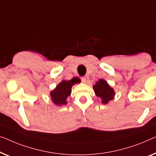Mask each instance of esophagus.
Returning <instances> with one entry per match:
<instances>
[{
	"mask_svg": "<svg viewBox=\"0 0 156 156\" xmlns=\"http://www.w3.org/2000/svg\"><path fill=\"white\" fill-rule=\"evenodd\" d=\"M82 81L84 83H88L89 82V78L88 77H83Z\"/></svg>",
	"mask_w": 156,
	"mask_h": 156,
	"instance_id": "obj_1",
	"label": "esophagus"
}]
</instances>
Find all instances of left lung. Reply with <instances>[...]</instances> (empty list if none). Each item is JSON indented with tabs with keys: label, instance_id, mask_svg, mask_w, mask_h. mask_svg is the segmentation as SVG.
I'll list each match as a JSON object with an SVG mask.
<instances>
[{
	"label": "left lung",
	"instance_id": "obj_1",
	"mask_svg": "<svg viewBox=\"0 0 156 156\" xmlns=\"http://www.w3.org/2000/svg\"><path fill=\"white\" fill-rule=\"evenodd\" d=\"M93 90L95 95L101 99L102 104L106 105L115 98V90L104 79H100L96 81L95 85H93Z\"/></svg>",
	"mask_w": 156,
	"mask_h": 156
}]
</instances>
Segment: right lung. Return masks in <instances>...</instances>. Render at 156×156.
<instances>
[{
  "mask_svg": "<svg viewBox=\"0 0 156 156\" xmlns=\"http://www.w3.org/2000/svg\"><path fill=\"white\" fill-rule=\"evenodd\" d=\"M80 83V79L73 78L70 80H63L53 90L50 92L51 102L56 106L61 107L67 104V98L71 94V87L76 83Z\"/></svg>",
  "mask_w": 156,
  "mask_h": 156,
  "instance_id": "add662e5",
  "label": "right lung"
}]
</instances>
